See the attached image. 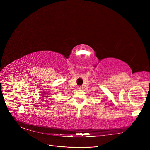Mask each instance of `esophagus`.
<instances>
[{
    "label": "esophagus",
    "instance_id": "1",
    "mask_svg": "<svg viewBox=\"0 0 150 150\" xmlns=\"http://www.w3.org/2000/svg\"><path fill=\"white\" fill-rule=\"evenodd\" d=\"M81 88H82V87L80 86H78L77 87V89H81Z\"/></svg>",
    "mask_w": 150,
    "mask_h": 150
}]
</instances>
